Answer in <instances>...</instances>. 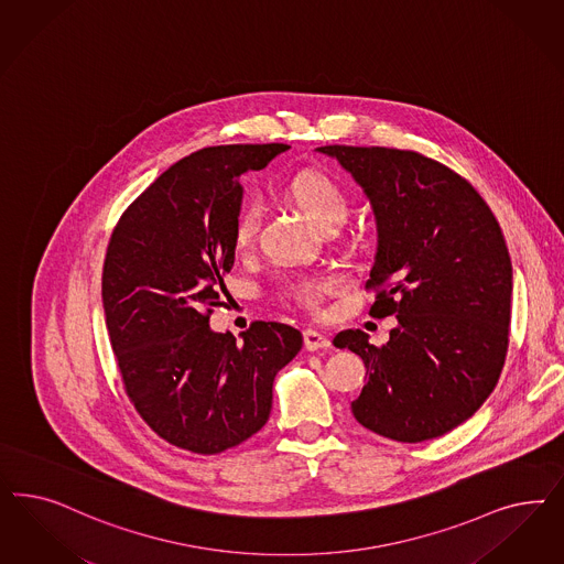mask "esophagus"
I'll list each match as a JSON object with an SVG mask.
<instances>
[{
	"label": "esophagus",
	"mask_w": 564,
	"mask_h": 564,
	"mask_svg": "<svg viewBox=\"0 0 564 564\" xmlns=\"http://www.w3.org/2000/svg\"><path fill=\"white\" fill-rule=\"evenodd\" d=\"M303 340H305V348L311 350V352L313 350H322V348H327V346L332 345L326 334H322L317 329H305L303 332Z\"/></svg>",
	"instance_id": "obj_1"
}]
</instances>
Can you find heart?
<instances>
[{
	"label": "heart",
	"instance_id": "obj_1",
	"mask_svg": "<svg viewBox=\"0 0 564 564\" xmlns=\"http://www.w3.org/2000/svg\"><path fill=\"white\" fill-rule=\"evenodd\" d=\"M289 193L296 205L305 212V216L322 230L327 226H343L348 216V195L343 184L319 170H305L299 172L289 182ZM259 228V207L254 203H245L235 216L232 224V238L235 245L245 249L253 242ZM338 289L336 278H310L291 289L292 299L307 307L319 310L327 292Z\"/></svg>",
	"mask_w": 564,
	"mask_h": 564
}]
</instances>
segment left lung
<instances>
[{
    "label": "left lung",
    "mask_w": 564,
    "mask_h": 564,
    "mask_svg": "<svg viewBox=\"0 0 564 564\" xmlns=\"http://www.w3.org/2000/svg\"><path fill=\"white\" fill-rule=\"evenodd\" d=\"M371 203L378 247L367 291L394 315L383 346L345 329L334 346L364 359L355 419L397 442L444 436L496 388L509 348L512 265L488 203L451 167L390 147H317Z\"/></svg>",
    "instance_id": "1"
}]
</instances>
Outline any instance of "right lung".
I'll list each match as a JSON object with an SVG mask.
<instances>
[{
  "mask_svg": "<svg viewBox=\"0 0 564 564\" xmlns=\"http://www.w3.org/2000/svg\"><path fill=\"white\" fill-rule=\"evenodd\" d=\"M284 143L205 147L130 203L109 238L101 278L111 348L128 399L165 442L218 455L257 434L275 373L303 346L299 329L253 322L237 340L209 327L235 265L240 176Z\"/></svg>",
  "mask_w": 564,
  "mask_h": 564,
  "instance_id": "1",
  "label": "right lung"
}]
</instances>
